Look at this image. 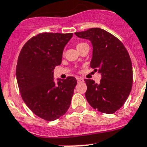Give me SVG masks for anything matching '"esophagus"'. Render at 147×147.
I'll use <instances>...</instances> for the list:
<instances>
[{"label": "esophagus", "mask_w": 147, "mask_h": 147, "mask_svg": "<svg viewBox=\"0 0 147 147\" xmlns=\"http://www.w3.org/2000/svg\"><path fill=\"white\" fill-rule=\"evenodd\" d=\"M77 81H78V82H84V79L81 77H78Z\"/></svg>", "instance_id": "esophagus-1"}]
</instances>
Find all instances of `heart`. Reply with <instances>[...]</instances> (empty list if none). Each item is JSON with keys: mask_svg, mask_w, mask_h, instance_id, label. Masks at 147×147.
Returning <instances> with one entry per match:
<instances>
[{"mask_svg": "<svg viewBox=\"0 0 147 147\" xmlns=\"http://www.w3.org/2000/svg\"><path fill=\"white\" fill-rule=\"evenodd\" d=\"M84 44H86V43H78L77 46H76V47H77V49H78L79 47H81V46H83V45H84Z\"/></svg>", "mask_w": 147, "mask_h": 147, "instance_id": "obj_1", "label": "heart"}]
</instances>
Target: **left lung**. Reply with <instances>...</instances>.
Segmentation results:
<instances>
[{"mask_svg":"<svg viewBox=\"0 0 147 147\" xmlns=\"http://www.w3.org/2000/svg\"><path fill=\"white\" fill-rule=\"evenodd\" d=\"M75 34L91 41L93 52L90 67L101 75L99 84L84 79L87 86L86 100L99 112L114 113L124 104L132 89L129 55L122 42L104 29L91 28Z\"/></svg>","mask_w":147,"mask_h":147,"instance_id":"obj_1","label":"left lung"}]
</instances>
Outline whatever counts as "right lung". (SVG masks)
<instances>
[{"label":"right lung","instance_id":"right-lung-1","mask_svg":"<svg viewBox=\"0 0 147 147\" xmlns=\"http://www.w3.org/2000/svg\"><path fill=\"white\" fill-rule=\"evenodd\" d=\"M72 33H40L20 50L16 78L20 95L30 110L48 121L58 119L69 107L76 78L67 77L56 84L53 71L61 63L66 44Z\"/></svg>","mask_w":147,"mask_h":147}]
</instances>
